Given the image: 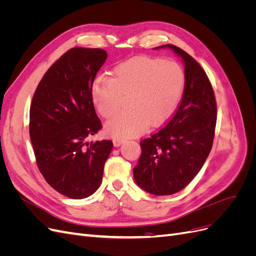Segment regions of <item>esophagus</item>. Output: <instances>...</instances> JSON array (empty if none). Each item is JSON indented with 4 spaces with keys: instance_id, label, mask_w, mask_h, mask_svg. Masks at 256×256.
<instances>
[{
    "instance_id": "obj_1",
    "label": "esophagus",
    "mask_w": 256,
    "mask_h": 256,
    "mask_svg": "<svg viewBox=\"0 0 256 256\" xmlns=\"http://www.w3.org/2000/svg\"><path fill=\"white\" fill-rule=\"evenodd\" d=\"M124 142V140H122V138H114L113 140V144H114V146H120L122 143Z\"/></svg>"
}]
</instances>
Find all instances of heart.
Listing matches in <instances>:
<instances>
[{"label": "heart", "instance_id": "obj_1", "mask_svg": "<svg viewBox=\"0 0 256 256\" xmlns=\"http://www.w3.org/2000/svg\"><path fill=\"white\" fill-rule=\"evenodd\" d=\"M113 78L100 76L92 85L98 112L111 118L129 97V110L106 125V134L127 138L143 132L146 125L158 126L172 115L182 94L184 74L174 60L148 56L128 60L114 68Z\"/></svg>", "mask_w": 256, "mask_h": 256}]
</instances>
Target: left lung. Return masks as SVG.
I'll return each instance as SVG.
<instances>
[{"mask_svg": "<svg viewBox=\"0 0 256 256\" xmlns=\"http://www.w3.org/2000/svg\"><path fill=\"white\" fill-rule=\"evenodd\" d=\"M184 62V88L172 118L140 143L142 154L134 168L136 184L154 196L182 190L196 176L212 150L216 122L214 92L204 69L173 44Z\"/></svg>", "mask_w": 256, "mask_h": 256, "instance_id": "1", "label": "left lung"}]
</instances>
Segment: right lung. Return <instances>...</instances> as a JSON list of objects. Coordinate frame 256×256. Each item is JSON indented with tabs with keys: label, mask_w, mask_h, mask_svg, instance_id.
<instances>
[{
	"label": "right lung",
	"mask_w": 256,
	"mask_h": 256,
	"mask_svg": "<svg viewBox=\"0 0 256 256\" xmlns=\"http://www.w3.org/2000/svg\"><path fill=\"white\" fill-rule=\"evenodd\" d=\"M108 58L102 49L72 48L42 76L30 108V138L37 166L51 187L81 200L102 184L110 140L88 142L102 128L92 85Z\"/></svg>",
	"instance_id": "1"
}]
</instances>
